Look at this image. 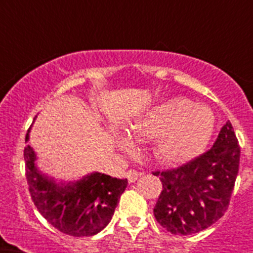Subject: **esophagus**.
<instances>
[{
  "instance_id": "esophagus-1",
  "label": "esophagus",
  "mask_w": 253,
  "mask_h": 253,
  "mask_svg": "<svg viewBox=\"0 0 253 253\" xmlns=\"http://www.w3.org/2000/svg\"><path fill=\"white\" fill-rule=\"evenodd\" d=\"M140 175H142V173H139V172L135 171V169H129V171L125 173V176H126L129 182H135Z\"/></svg>"
}]
</instances>
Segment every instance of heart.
<instances>
[{
	"label": "heart",
	"mask_w": 253,
	"mask_h": 253,
	"mask_svg": "<svg viewBox=\"0 0 253 253\" xmlns=\"http://www.w3.org/2000/svg\"><path fill=\"white\" fill-rule=\"evenodd\" d=\"M215 116L209 106L186 97H172L149 107L129 123V133L137 139H152L153 157L163 165H181L203 153L211 139ZM119 146L131 148L128 135H120Z\"/></svg>",
	"instance_id": "obj_1"
}]
</instances>
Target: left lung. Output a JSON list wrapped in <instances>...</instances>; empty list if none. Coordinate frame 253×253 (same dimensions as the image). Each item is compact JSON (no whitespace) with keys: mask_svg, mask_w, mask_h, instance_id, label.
<instances>
[{"mask_svg":"<svg viewBox=\"0 0 253 253\" xmlns=\"http://www.w3.org/2000/svg\"><path fill=\"white\" fill-rule=\"evenodd\" d=\"M241 149L231 122L219 131L213 147L178 169L156 171L162 191L154 218L178 236L199 233L227 211L238 169Z\"/></svg>","mask_w":253,"mask_h":253,"instance_id":"left-lung-1","label":"left lung"}]
</instances>
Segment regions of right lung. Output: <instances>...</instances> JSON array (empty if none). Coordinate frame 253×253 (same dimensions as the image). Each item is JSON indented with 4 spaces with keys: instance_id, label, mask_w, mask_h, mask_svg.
<instances>
[{
    "instance_id": "add662e5",
    "label": "right lung",
    "mask_w": 253,
    "mask_h": 253,
    "mask_svg": "<svg viewBox=\"0 0 253 253\" xmlns=\"http://www.w3.org/2000/svg\"><path fill=\"white\" fill-rule=\"evenodd\" d=\"M30 129L26 133L29 142ZM26 180L35 207L54 228L73 237H90L102 231L114 215L126 178L92 172L77 181H59L40 172L37 154L26 144L24 149Z\"/></svg>"
}]
</instances>
